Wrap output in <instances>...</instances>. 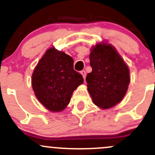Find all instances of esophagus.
<instances>
[{"instance_id":"34e87169","label":"esophagus","mask_w":155,"mask_h":155,"mask_svg":"<svg viewBox=\"0 0 155 155\" xmlns=\"http://www.w3.org/2000/svg\"><path fill=\"white\" fill-rule=\"evenodd\" d=\"M80 73H81V74L82 75L84 79H85V78H86V72H85L84 71H81Z\"/></svg>"}]
</instances>
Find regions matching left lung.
<instances>
[{"mask_svg":"<svg viewBox=\"0 0 155 155\" xmlns=\"http://www.w3.org/2000/svg\"><path fill=\"white\" fill-rule=\"evenodd\" d=\"M87 90L94 104L102 109L114 107L123 99L130 81L129 68L114 47L106 42L91 48Z\"/></svg>","mask_w":155,"mask_h":155,"instance_id":"left-lung-1","label":"left lung"}]
</instances>
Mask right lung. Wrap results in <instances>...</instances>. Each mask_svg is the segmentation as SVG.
<instances>
[{"instance_id":"right-lung-1","label":"right lung","mask_w":155,"mask_h":155,"mask_svg":"<svg viewBox=\"0 0 155 155\" xmlns=\"http://www.w3.org/2000/svg\"><path fill=\"white\" fill-rule=\"evenodd\" d=\"M84 79L74 69V60L54 47L46 51L32 75V87L39 102L51 112H60L70 103Z\"/></svg>"}]
</instances>
